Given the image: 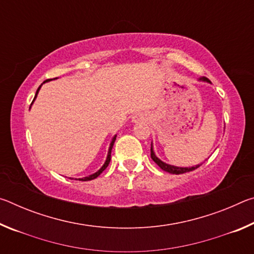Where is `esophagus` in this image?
Here are the masks:
<instances>
[{"label": "esophagus", "instance_id": "34e87169", "mask_svg": "<svg viewBox=\"0 0 254 254\" xmlns=\"http://www.w3.org/2000/svg\"><path fill=\"white\" fill-rule=\"evenodd\" d=\"M145 120H147V118H145V115L142 114V113H139V114H136L135 117L132 118V122L133 123H139V122L145 121Z\"/></svg>", "mask_w": 254, "mask_h": 254}]
</instances>
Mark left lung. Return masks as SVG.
<instances>
[{"label":"left lung","instance_id":"8db88e82","mask_svg":"<svg viewBox=\"0 0 254 254\" xmlns=\"http://www.w3.org/2000/svg\"><path fill=\"white\" fill-rule=\"evenodd\" d=\"M200 81H206V83H210V80L206 78V77H200V78L198 79ZM151 159L152 160L157 163V165L160 167V168L163 170V171H167V173L169 174H174V175H180V174H185V173H188V171H192L198 168L200 165H196V166H192V167H177V166H173V165H169V163H166L163 162L162 160H160L157 156L156 153H154L153 151V145H152V142H151Z\"/></svg>","mask_w":254,"mask_h":254}]
</instances>
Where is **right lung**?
<instances>
[{"mask_svg":"<svg viewBox=\"0 0 254 254\" xmlns=\"http://www.w3.org/2000/svg\"><path fill=\"white\" fill-rule=\"evenodd\" d=\"M54 79H55V78H54ZM49 80H50V79H47V80H45L42 84H45V83H47V81H49ZM42 84L39 86V88L37 89L36 95H34V98H33V101H32V103H31V105L33 104L34 100H36V98H37V95H38V93H39V91H40ZM30 109H31V106H30ZM115 140H117V135H114L113 139H112V141H111L110 147H109V151H107V157H106V160H105V162H104V165H103V166L101 167V168L96 171V173H94V174L89 175V176H86V177H83V178H78L77 180H80V182H88V180H93V179L97 178L98 176H100V175L103 173V171H104V170L107 168V166H109V163H110V161H111V152H112V148H113Z\"/></svg>","mask_w":254,"mask_h":254,"instance_id":"add662e5","label":"right lung"}]
</instances>
